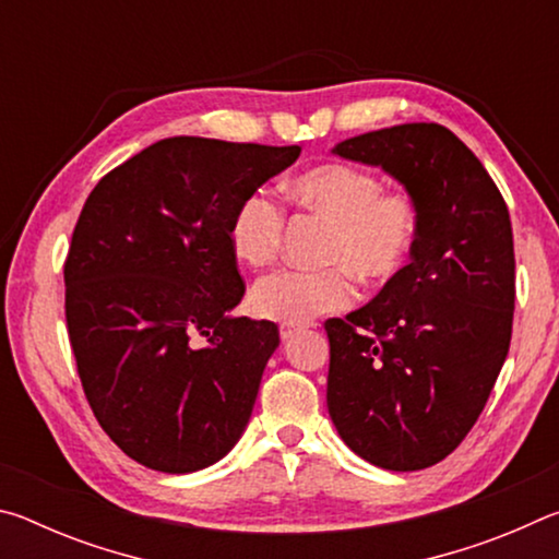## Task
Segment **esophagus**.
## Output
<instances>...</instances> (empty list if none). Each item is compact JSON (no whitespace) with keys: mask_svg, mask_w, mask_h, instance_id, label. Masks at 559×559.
<instances>
[{"mask_svg":"<svg viewBox=\"0 0 559 559\" xmlns=\"http://www.w3.org/2000/svg\"><path fill=\"white\" fill-rule=\"evenodd\" d=\"M298 330L300 328H296V325H281V340H283V343H286V340H290L293 335H296Z\"/></svg>","mask_w":559,"mask_h":559,"instance_id":"esophagus-1","label":"esophagus"}]
</instances>
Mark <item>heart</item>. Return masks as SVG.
Listing matches in <instances>:
<instances>
[{
  "instance_id": "obj_1",
  "label": "heart",
  "mask_w": 559,
  "mask_h": 559,
  "mask_svg": "<svg viewBox=\"0 0 559 559\" xmlns=\"http://www.w3.org/2000/svg\"><path fill=\"white\" fill-rule=\"evenodd\" d=\"M286 194L302 210L333 224L323 271H278L261 278L251 293L253 313L283 325H306L337 313L355 298L349 272L359 281H394L409 266L421 231V210L409 189H382V179L365 167L325 163L296 175ZM286 214L269 194L251 192L229 219L234 257L246 266H266L281 249Z\"/></svg>"
}]
</instances>
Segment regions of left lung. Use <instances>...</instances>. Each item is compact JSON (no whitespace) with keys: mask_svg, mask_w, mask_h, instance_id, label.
<instances>
[{"mask_svg":"<svg viewBox=\"0 0 559 559\" xmlns=\"http://www.w3.org/2000/svg\"><path fill=\"white\" fill-rule=\"evenodd\" d=\"M333 153L400 179L419 202L421 231L400 276L325 323L330 419L374 466L429 468L466 439L508 357V206L480 159L437 122L365 132Z\"/></svg>","mask_w":559,"mask_h":559,"instance_id":"1","label":"left lung"}]
</instances>
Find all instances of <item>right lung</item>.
Instances as JSON below:
<instances>
[{"label": "right lung", "instance_id": "right-lung-1", "mask_svg": "<svg viewBox=\"0 0 559 559\" xmlns=\"http://www.w3.org/2000/svg\"><path fill=\"white\" fill-rule=\"evenodd\" d=\"M298 155L167 138L83 204L63 263L66 325L91 409L132 461L192 473L241 439L281 337L271 320L229 313L246 290L229 219Z\"/></svg>", "mask_w": 559, "mask_h": 559}]
</instances>
